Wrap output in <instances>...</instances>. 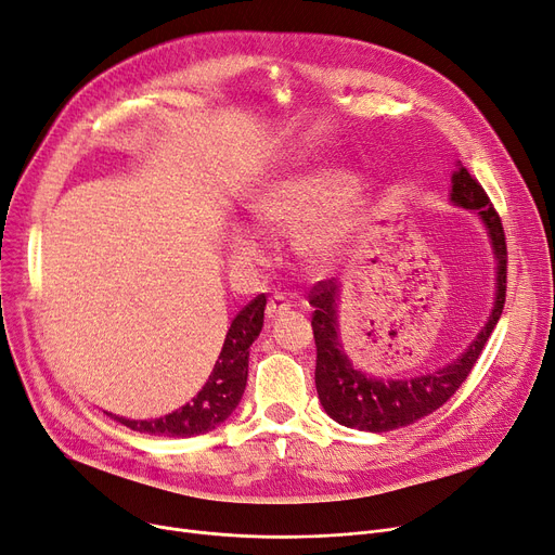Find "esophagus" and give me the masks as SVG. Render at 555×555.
Returning a JSON list of instances; mask_svg holds the SVG:
<instances>
[{"mask_svg":"<svg viewBox=\"0 0 555 555\" xmlns=\"http://www.w3.org/2000/svg\"><path fill=\"white\" fill-rule=\"evenodd\" d=\"M291 299H285L283 295H274L270 301H268V308H264V315H268V320H276L281 315H285L287 310H291Z\"/></svg>","mask_w":555,"mask_h":555,"instance_id":"34e87169","label":"esophagus"}]
</instances>
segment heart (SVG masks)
<instances>
[{
	"mask_svg": "<svg viewBox=\"0 0 555 555\" xmlns=\"http://www.w3.org/2000/svg\"><path fill=\"white\" fill-rule=\"evenodd\" d=\"M365 202V185L351 181L340 167H315L272 183L254 202V218L272 235H297L301 251L320 262H331L345 249ZM229 254L240 264L264 256L260 237L235 231Z\"/></svg>",
	"mask_w": 555,
	"mask_h": 555,
	"instance_id": "obj_1",
	"label": "heart"
}]
</instances>
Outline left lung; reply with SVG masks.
I'll list each match as a JSON object with an SVG mask.
<instances>
[{
	"mask_svg": "<svg viewBox=\"0 0 555 555\" xmlns=\"http://www.w3.org/2000/svg\"><path fill=\"white\" fill-rule=\"evenodd\" d=\"M449 197L453 206L476 210L478 220L483 222L488 231L496 260V293L490 318L480 326L469 347L436 372L408 378H376L351 363L340 340V331H337L340 328V324H337L340 285L335 281H320L310 293V306L315 308L310 322L318 347L315 385L326 415L337 424L358 430L385 433L411 426L417 420L436 413L465 383L501 318L505 304V262H508V251H505V235L499 212L486 195L483 185L463 165H457V170L451 177Z\"/></svg>",
	"mask_w": 555,
	"mask_h": 555,
	"instance_id": "left-lung-1",
	"label": "left lung"
}]
</instances>
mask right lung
I'll use <instances>...</instances> for the list:
<instances>
[{"instance_id":"1","label":"right lung","mask_w":555,"mask_h":555,"mask_svg":"<svg viewBox=\"0 0 555 555\" xmlns=\"http://www.w3.org/2000/svg\"><path fill=\"white\" fill-rule=\"evenodd\" d=\"M264 304H268V299H264V295H258L237 312L206 385L179 411L156 420H127L111 413L106 415L131 430L165 438H192L220 426L235 411V405L243 399L247 388L249 347L262 331Z\"/></svg>"}]
</instances>
